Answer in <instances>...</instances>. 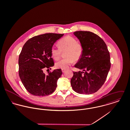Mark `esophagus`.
<instances>
[{"label": "esophagus", "mask_w": 130, "mask_h": 130, "mask_svg": "<svg viewBox=\"0 0 130 130\" xmlns=\"http://www.w3.org/2000/svg\"><path fill=\"white\" fill-rule=\"evenodd\" d=\"M66 71H67V70H66L62 69V73H64V72H66Z\"/></svg>", "instance_id": "obj_1"}]
</instances>
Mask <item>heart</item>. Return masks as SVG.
<instances>
[{
	"label": "heart",
	"instance_id": "obj_1",
	"mask_svg": "<svg viewBox=\"0 0 130 130\" xmlns=\"http://www.w3.org/2000/svg\"><path fill=\"white\" fill-rule=\"evenodd\" d=\"M59 48L53 46L51 48V55L56 60L59 58L61 51H64L66 58L58 60L56 63L57 68L67 69L74 62L79 59L83 54V47L82 45L77 42L74 37L67 36L61 39L58 42Z\"/></svg>",
	"mask_w": 130,
	"mask_h": 130
}]
</instances>
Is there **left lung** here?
I'll use <instances>...</instances> for the list:
<instances>
[{
	"label": "left lung",
	"instance_id": "left-lung-1",
	"mask_svg": "<svg viewBox=\"0 0 130 130\" xmlns=\"http://www.w3.org/2000/svg\"><path fill=\"white\" fill-rule=\"evenodd\" d=\"M74 34L84 49L74 67L83 71L73 72L71 86L76 93L92 94L102 87L107 78L111 68L110 53L104 41L96 34L85 31Z\"/></svg>",
	"mask_w": 130,
	"mask_h": 130
}]
</instances>
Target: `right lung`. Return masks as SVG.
I'll return each instance as SVG.
<instances>
[{"label":"right lung","instance_id":"1","mask_svg":"<svg viewBox=\"0 0 130 130\" xmlns=\"http://www.w3.org/2000/svg\"><path fill=\"white\" fill-rule=\"evenodd\" d=\"M63 35L49 33L35 36L23 46L19 56V75L24 87L31 94L45 96L55 91L61 70H55L47 75L43 71L54 66L51 48Z\"/></svg>","mask_w":130,"mask_h":130}]
</instances>
